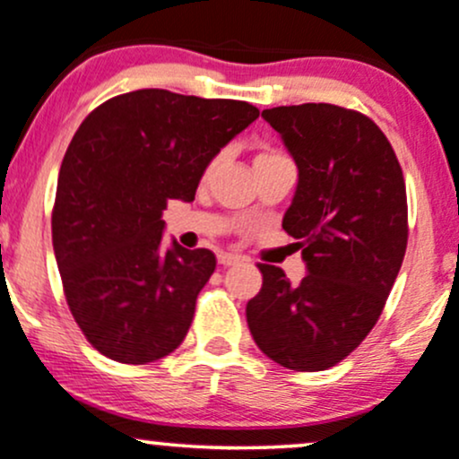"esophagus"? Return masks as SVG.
Segmentation results:
<instances>
[{"label":"esophagus","instance_id":"obj_1","mask_svg":"<svg viewBox=\"0 0 459 459\" xmlns=\"http://www.w3.org/2000/svg\"><path fill=\"white\" fill-rule=\"evenodd\" d=\"M218 261H220V265H224V268H230V265L241 264V256L230 255V253H221V255L218 256Z\"/></svg>","mask_w":459,"mask_h":459}]
</instances>
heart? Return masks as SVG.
Returning <instances> with one entry per match:
<instances>
[{
	"mask_svg": "<svg viewBox=\"0 0 459 459\" xmlns=\"http://www.w3.org/2000/svg\"><path fill=\"white\" fill-rule=\"evenodd\" d=\"M272 159H283V154H281V152H276V150H264V152H261L259 156H256V159H255V163H256V160H272ZM215 163H218V160H213V163L209 165V169H206V176H209L211 172H213Z\"/></svg>",
	"mask_w": 459,
	"mask_h": 459,
	"instance_id": "heart-1",
	"label": "heart"
}]
</instances>
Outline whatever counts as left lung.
<instances>
[{
    "instance_id": "left-lung-1",
    "label": "left lung",
    "mask_w": 459,
    "mask_h": 459,
    "mask_svg": "<svg viewBox=\"0 0 459 459\" xmlns=\"http://www.w3.org/2000/svg\"><path fill=\"white\" fill-rule=\"evenodd\" d=\"M299 185L283 215L307 274L259 264L264 285L246 305L256 346L285 368L335 366L379 320L407 248V195L390 141L366 115L333 104L265 108Z\"/></svg>"
}]
</instances>
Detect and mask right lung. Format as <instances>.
<instances>
[{
  "label": "right lung",
  "instance_id": "right-lung-1",
  "mask_svg": "<svg viewBox=\"0 0 459 459\" xmlns=\"http://www.w3.org/2000/svg\"><path fill=\"white\" fill-rule=\"evenodd\" d=\"M259 110L165 89L117 95L80 124L65 152L52 244L65 296L108 359L150 364L178 349L215 255L172 241L168 200L191 203L220 150Z\"/></svg>",
  "mask_w": 459,
  "mask_h": 459
}]
</instances>
